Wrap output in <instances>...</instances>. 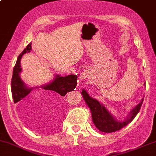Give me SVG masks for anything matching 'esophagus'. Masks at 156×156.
<instances>
[{
	"label": "esophagus",
	"instance_id": "esophagus-1",
	"mask_svg": "<svg viewBox=\"0 0 156 156\" xmlns=\"http://www.w3.org/2000/svg\"><path fill=\"white\" fill-rule=\"evenodd\" d=\"M90 73L88 71V70H85L83 73H81V75H80V79H82V80H84L86 79V78H90Z\"/></svg>",
	"mask_w": 156,
	"mask_h": 156
}]
</instances>
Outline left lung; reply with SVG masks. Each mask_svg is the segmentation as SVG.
Masks as SVG:
<instances>
[{"mask_svg":"<svg viewBox=\"0 0 156 156\" xmlns=\"http://www.w3.org/2000/svg\"><path fill=\"white\" fill-rule=\"evenodd\" d=\"M81 94L87 106L91 110L92 121L98 129L104 133H113L120 130L121 128L129 124L138 113L144 101L143 98L141 103L138 104L134 109H132L127 119L123 122H120L115 119L112 115L107 110L103 104L90 97L84 89L82 90Z\"/></svg>","mask_w":156,"mask_h":156,"instance_id":"1","label":"left lung"}]
</instances>
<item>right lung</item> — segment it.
Returning <instances> with one entry per match:
<instances>
[{
	"label": "right lung",
	"instance_id": "obj_1",
	"mask_svg": "<svg viewBox=\"0 0 156 156\" xmlns=\"http://www.w3.org/2000/svg\"><path fill=\"white\" fill-rule=\"evenodd\" d=\"M31 44H32L30 43L18 56L16 64L15 65L14 69H13L12 78L11 81V90L14 103H17L24 98L34 89L33 87L28 88L20 77V73L22 69L20 68V58L23 54L30 52L32 49ZM77 79H78V76L75 75H69L65 77L56 75L55 78L52 82L45 86L41 87V88L43 89V93L41 92V94L43 96L49 99L58 96H64L67 92L73 91L75 90L77 85Z\"/></svg>",
	"mask_w": 156,
	"mask_h": 156
}]
</instances>
